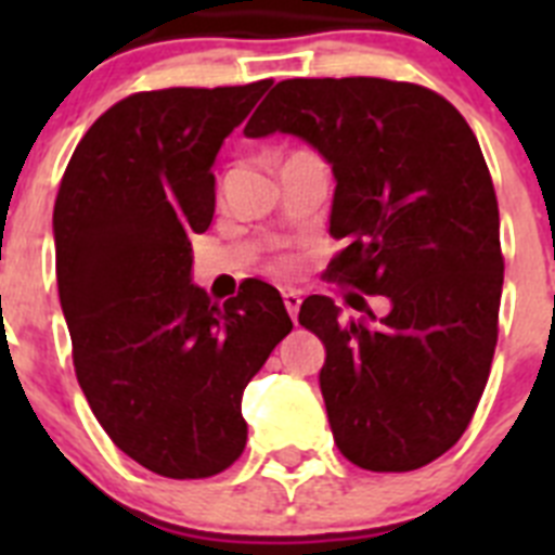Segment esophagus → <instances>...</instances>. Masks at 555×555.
<instances>
[{
    "mask_svg": "<svg viewBox=\"0 0 555 555\" xmlns=\"http://www.w3.org/2000/svg\"><path fill=\"white\" fill-rule=\"evenodd\" d=\"M283 302H286L288 317L297 322V313H300V306H302V294L297 292V288H288V292H283Z\"/></svg>",
    "mask_w": 555,
    "mask_h": 555,
    "instance_id": "esophagus-1",
    "label": "esophagus"
}]
</instances>
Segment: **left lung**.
<instances>
[{
  "label": "left lung",
  "mask_w": 555,
  "mask_h": 555,
  "mask_svg": "<svg viewBox=\"0 0 555 555\" xmlns=\"http://www.w3.org/2000/svg\"><path fill=\"white\" fill-rule=\"evenodd\" d=\"M272 132L333 169L331 235L345 249L327 278L391 306L345 322L325 294L302 302L300 325L327 352L333 439L361 469L425 467L467 430L498 345L500 214L478 139L444 96L380 77L278 82L244 127Z\"/></svg>",
  "instance_id": "left-lung-1"
}]
</instances>
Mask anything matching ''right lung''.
Segmentation results:
<instances>
[{"instance_id": "1", "label": "right lung", "mask_w": 555, "mask_h": 555, "mask_svg": "<svg viewBox=\"0 0 555 555\" xmlns=\"http://www.w3.org/2000/svg\"><path fill=\"white\" fill-rule=\"evenodd\" d=\"M272 80L164 88L82 135L52 214L61 308L88 405L121 453L164 478H210L244 453L242 395L292 331L281 292L224 306L191 283V235L217 208L214 160Z\"/></svg>"}]
</instances>
